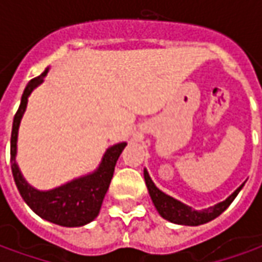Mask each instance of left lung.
Instances as JSON below:
<instances>
[{"instance_id":"obj_1","label":"left lung","mask_w":262,"mask_h":262,"mask_svg":"<svg viewBox=\"0 0 262 262\" xmlns=\"http://www.w3.org/2000/svg\"><path fill=\"white\" fill-rule=\"evenodd\" d=\"M144 181H146L148 194L151 196V201H153L156 210L159 211V214L163 219L169 220V222H172V223L184 225V226H198V225H204V223L214 220L216 217L220 216L227 207L232 204V201L236 198L239 191L244 186V184H242L233 194H230L225 201L217 203L216 206L208 207V208H204V210H195V208L186 206L184 203L175 200L173 196L167 195L163 191H160L155 185V182L151 181L147 169H144Z\"/></svg>"}]
</instances>
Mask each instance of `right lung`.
Returning <instances> with one entry per match:
<instances>
[{
  "label": "right lung",
  "instance_id": "right-lung-1",
  "mask_svg": "<svg viewBox=\"0 0 262 262\" xmlns=\"http://www.w3.org/2000/svg\"><path fill=\"white\" fill-rule=\"evenodd\" d=\"M48 71L49 68H46L40 76L32 78L27 83L21 96V100H20V106L14 115L13 129H11V148H10L11 170H13L14 182L20 195L23 196L26 204L30 207L37 216L59 226H84L87 223L93 222L99 214L106 191L114 176L116 160L122 153V150L125 148L126 143H118L109 147L102 157L99 167L92 173L76 178L64 185L56 186L49 191H39L30 185L25 179V176L21 175L20 167L15 160L18 126L21 122V118L25 115L29 96L32 95V92L36 87L43 83V78L48 74Z\"/></svg>",
  "mask_w": 262,
  "mask_h": 262
}]
</instances>
